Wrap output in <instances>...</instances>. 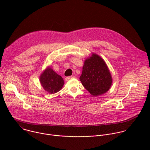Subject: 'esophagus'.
Masks as SVG:
<instances>
[{
	"mask_svg": "<svg viewBox=\"0 0 150 150\" xmlns=\"http://www.w3.org/2000/svg\"><path fill=\"white\" fill-rule=\"evenodd\" d=\"M75 77V76L74 75H72V76L67 77V78H65V79H66V81H68V80H69V79H72V78H74Z\"/></svg>",
	"mask_w": 150,
	"mask_h": 150,
	"instance_id": "34e87169",
	"label": "esophagus"
}]
</instances>
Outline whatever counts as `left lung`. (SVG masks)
<instances>
[{
	"instance_id": "obj_1",
	"label": "left lung",
	"mask_w": 150,
	"mask_h": 150,
	"mask_svg": "<svg viewBox=\"0 0 150 150\" xmlns=\"http://www.w3.org/2000/svg\"><path fill=\"white\" fill-rule=\"evenodd\" d=\"M79 79L85 88L94 96L106 93L112 82L111 74L105 63L96 54L85 60Z\"/></svg>"
}]
</instances>
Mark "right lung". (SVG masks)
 I'll list each match as a JSON object with an SVG mask.
<instances>
[{
	"label": "right lung",
	"mask_w": 150,
	"mask_h": 150,
	"mask_svg": "<svg viewBox=\"0 0 150 150\" xmlns=\"http://www.w3.org/2000/svg\"><path fill=\"white\" fill-rule=\"evenodd\" d=\"M40 81L42 87L49 94L58 92L62 89L64 84L63 78L50 68H47L41 74Z\"/></svg>",
	"instance_id": "right-lung-1"
}]
</instances>
